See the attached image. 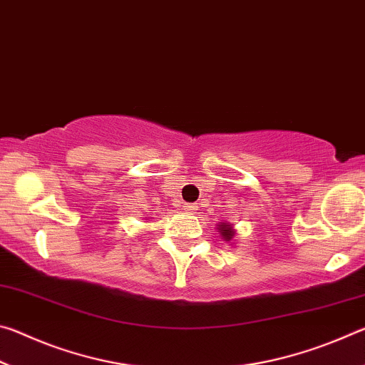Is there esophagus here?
Here are the masks:
<instances>
[{
  "mask_svg": "<svg viewBox=\"0 0 365 365\" xmlns=\"http://www.w3.org/2000/svg\"><path fill=\"white\" fill-rule=\"evenodd\" d=\"M185 209H187L188 212H196L197 211V205H195V202H187V205H185Z\"/></svg>",
  "mask_w": 365,
  "mask_h": 365,
  "instance_id": "1",
  "label": "esophagus"
}]
</instances>
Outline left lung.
Masks as SVG:
<instances>
[{
    "mask_svg": "<svg viewBox=\"0 0 365 365\" xmlns=\"http://www.w3.org/2000/svg\"><path fill=\"white\" fill-rule=\"evenodd\" d=\"M217 228H219L220 237L224 238L225 242H230V240L233 238V235H235V228H233V225H230V224H220Z\"/></svg>",
    "mask_w": 365,
    "mask_h": 365,
    "instance_id": "left-lung-1",
    "label": "left lung"
}]
</instances>
